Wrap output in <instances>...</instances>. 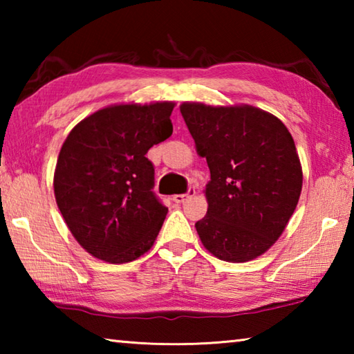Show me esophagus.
Masks as SVG:
<instances>
[{
  "label": "esophagus",
  "mask_w": 354,
  "mask_h": 354,
  "mask_svg": "<svg viewBox=\"0 0 354 354\" xmlns=\"http://www.w3.org/2000/svg\"><path fill=\"white\" fill-rule=\"evenodd\" d=\"M195 194V190L194 189H190L187 194H183V195H173V201L175 203H178V205H181V203H184V201H187L192 195Z\"/></svg>",
  "instance_id": "34e87169"
}]
</instances>
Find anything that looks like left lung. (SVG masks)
<instances>
[{
	"mask_svg": "<svg viewBox=\"0 0 354 354\" xmlns=\"http://www.w3.org/2000/svg\"><path fill=\"white\" fill-rule=\"evenodd\" d=\"M179 109L211 170L207 212L195 223L201 243L221 261H253L278 241L298 205L295 142L278 117L250 104L185 101Z\"/></svg>",
	"mask_w": 354,
	"mask_h": 354,
	"instance_id": "obj_1",
	"label": "left lung"
}]
</instances>
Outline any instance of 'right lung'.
<instances>
[{
  "instance_id": "add662e5",
  "label": "right lung",
  "mask_w": 354,
  "mask_h": 354,
  "mask_svg": "<svg viewBox=\"0 0 354 354\" xmlns=\"http://www.w3.org/2000/svg\"><path fill=\"white\" fill-rule=\"evenodd\" d=\"M173 101L111 104L70 131L55 170L59 211L77 243L111 263L149 251L169 212L153 194V145L173 133Z\"/></svg>"
}]
</instances>
